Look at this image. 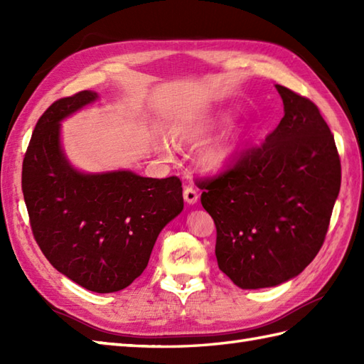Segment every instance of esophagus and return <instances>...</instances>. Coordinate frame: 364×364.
<instances>
[{
    "label": "esophagus",
    "instance_id": "1",
    "mask_svg": "<svg viewBox=\"0 0 364 364\" xmlns=\"http://www.w3.org/2000/svg\"><path fill=\"white\" fill-rule=\"evenodd\" d=\"M183 197H184V200H186V203H189V205H194V203H197V200H198V192H197V189H196V188H192V186H184Z\"/></svg>",
    "mask_w": 364,
    "mask_h": 364
}]
</instances>
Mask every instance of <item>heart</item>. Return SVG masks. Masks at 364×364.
<instances>
[{"label":"heart","instance_id":"1","mask_svg":"<svg viewBox=\"0 0 364 364\" xmlns=\"http://www.w3.org/2000/svg\"><path fill=\"white\" fill-rule=\"evenodd\" d=\"M211 129H213V127H210V125L208 127H202V125L191 127V128L178 131V133H175L173 139H175V142L180 145L181 144H192V142L200 141V139L210 133ZM161 150L164 154L170 153L167 146H164V145H162ZM233 150H235V145H231V144H220V145L210 146V149L202 153V156H200V162H202V166L208 170H219L227 164Z\"/></svg>","mask_w":364,"mask_h":364}]
</instances>
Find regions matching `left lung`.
Returning a JSON list of instances; mask_svg holds the SVG:
<instances>
[{"label": "left lung", "instance_id": "1", "mask_svg": "<svg viewBox=\"0 0 364 364\" xmlns=\"http://www.w3.org/2000/svg\"><path fill=\"white\" fill-rule=\"evenodd\" d=\"M284 117L261 145L202 178L219 269L241 289L299 275L321 250L341 188L335 137L310 98L277 84Z\"/></svg>", "mask_w": 364, "mask_h": 364}]
</instances>
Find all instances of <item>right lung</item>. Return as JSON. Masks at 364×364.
<instances>
[{
	"instance_id": "right-lung-1",
	"label": "right lung",
	"mask_w": 364,
	"mask_h": 364,
	"mask_svg": "<svg viewBox=\"0 0 364 364\" xmlns=\"http://www.w3.org/2000/svg\"><path fill=\"white\" fill-rule=\"evenodd\" d=\"M97 98L81 90L42 114L23 159L21 191L51 266L89 291L115 292L144 272L161 230L183 211V188L178 176L86 175L68 164L59 122Z\"/></svg>"
}]
</instances>
